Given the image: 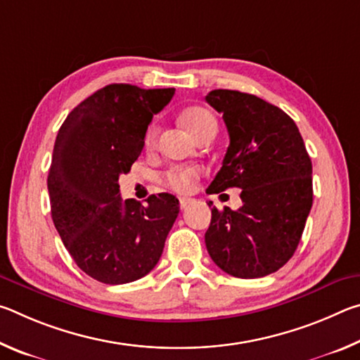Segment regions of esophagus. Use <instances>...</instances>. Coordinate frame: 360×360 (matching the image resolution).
Returning <instances> with one entry per match:
<instances>
[{
    "label": "esophagus",
    "instance_id": "34e87169",
    "mask_svg": "<svg viewBox=\"0 0 360 360\" xmlns=\"http://www.w3.org/2000/svg\"><path fill=\"white\" fill-rule=\"evenodd\" d=\"M193 203V200L192 198H179V206H181V210H186V208H188V206H191Z\"/></svg>",
    "mask_w": 360,
    "mask_h": 360
}]
</instances>
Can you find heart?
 I'll return each mask as SVG.
<instances>
[{
    "label": "heart",
    "mask_w": 360,
    "mask_h": 360,
    "mask_svg": "<svg viewBox=\"0 0 360 360\" xmlns=\"http://www.w3.org/2000/svg\"><path fill=\"white\" fill-rule=\"evenodd\" d=\"M182 124H184L188 133L197 138L200 133L205 131L206 129H210L211 125H216V120L212 117V114L206 111L203 108H191L187 111L182 112L181 115ZM157 133L158 129L155 124H152L148 131H146L144 136V144L148 149H152L155 146L157 141ZM202 174V168L200 167H193V165H178V167H172L168 172L163 174V184L167 187L173 188V191L179 192V193H187L191 192L195 187V182Z\"/></svg>",
    "instance_id": "1"
}]
</instances>
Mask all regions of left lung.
Segmentation results:
<instances>
[{"label":"left lung","mask_w":360,"mask_h":360,"mask_svg":"<svg viewBox=\"0 0 360 360\" xmlns=\"http://www.w3.org/2000/svg\"><path fill=\"white\" fill-rule=\"evenodd\" d=\"M230 144L210 193L241 188V208L211 210L205 233L214 264L236 278H262L294 255L313 205V167L295 122L283 109L238 90H212ZM212 205V203H211Z\"/></svg>","instance_id":"left-lung-1"}]
</instances>
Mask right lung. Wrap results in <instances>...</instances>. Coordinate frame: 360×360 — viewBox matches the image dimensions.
Segmentation results:
<instances>
[{
  "instance_id": "right-lung-1",
  "label": "right lung",
  "mask_w": 360,
  "mask_h": 360,
  "mask_svg": "<svg viewBox=\"0 0 360 360\" xmlns=\"http://www.w3.org/2000/svg\"><path fill=\"white\" fill-rule=\"evenodd\" d=\"M174 89L109 84L72 109L60 127L47 176L52 221L72 260L90 278L127 284L157 265L179 214L172 193L148 206L122 200L119 176L144 148L154 114Z\"/></svg>"
}]
</instances>
